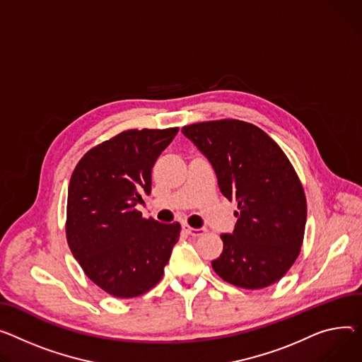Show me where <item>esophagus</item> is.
<instances>
[{"label":"esophagus","mask_w":362,"mask_h":362,"mask_svg":"<svg viewBox=\"0 0 362 362\" xmlns=\"http://www.w3.org/2000/svg\"><path fill=\"white\" fill-rule=\"evenodd\" d=\"M182 228L186 231V234H189L192 237H199L205 233V228H194V227H189L187 224H183Z\"/></svg>","instance_id":"esophagus-1"}]
</instances>
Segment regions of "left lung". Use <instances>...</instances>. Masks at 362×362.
Segmentation results:
<instances>
[{
    "instance_id": "8db88e82",
    "label": "left lung",
    "mask_w": 362,
    "mask_h": 362,
    "mask_svg": "<svg viewBox=\"0 0 362 362\" xmlns=\"http://www.w3.org/2000/svg\"><path fill=\"white\" fill-rule=\"evenodd\" d=\"M182 134L211 163L221 194L238 206L234 231L221 234L224 249L211 263L214 271L246 290L275 284L300 253L307 218L290 160L268 134L242 120L187 125Z\"/></svg>"
}]
</instances>
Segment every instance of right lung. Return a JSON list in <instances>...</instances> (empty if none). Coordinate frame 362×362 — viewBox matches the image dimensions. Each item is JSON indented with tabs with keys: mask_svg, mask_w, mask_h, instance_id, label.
<instances>
[{
	"mask_svg": "<svg viewBox=\"0 0 362 362\" xmlns=\"http://www.w3.org/2000/svg\"><path fill=\"white\" fill-rule=\"evenodd\" d=\"M179 128L131 129L90 150L68 186L66 240L86 275L117 298L150 291L180 235V224L142 218L151 168Z\"/></svg>",
	"mask_w": 362,
	"mask_h": 362,
	"instance_id": "1",
	"label": "right lung"
}]
</instances>
